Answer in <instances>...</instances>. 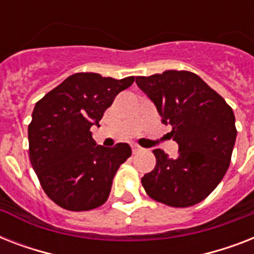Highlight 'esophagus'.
<instances>
[{"label": "esophagus", "mask_w": 254, "mask_h": 254, "mask_svg": "<svg viewBox=\"0 0 254 254\" xmlns=\"http://www.w3.org/2000/svg\"><path fill=\"white\" fill-rule=\"evenodd\" d=\"M131 151H133V154H137V153H139V151H142V147L138 146V145H135V143H133V145H131Z\"/></svg>", "instance_id": "1"}]
</instances>
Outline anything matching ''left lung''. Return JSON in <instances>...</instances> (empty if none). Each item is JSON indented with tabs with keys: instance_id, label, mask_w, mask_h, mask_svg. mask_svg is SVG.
Listing matches in <instances>:
<instances>
[{
	"instance_id": "8db88e82",
	"label": "left lung",
	"mask_w": 254,
	"mask_h": 254,
	"mask_svg": "<svg viewBox=\"0 0 254 254\" xmlns=\"http://www.w3.org/2000/svg\"><path fill=\"white\" fill-rule=\"evenodd\" d=\"M139 89L154 103L170 135L179 145L173 158L153 150L157 165L141 179L151 199L185 208L201 201L227 173L236 141L232 108L196 73L170 69L137 76Z\"/></svg>"
}]
</instances>
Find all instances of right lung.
I'll return each mask as SVG.
<instances>
[{"label": "right lung", "instance_id": "right-lung-1", "mask_svg": "<svg viewBox=\"0 0 254 254\" xmlns=\"http://www.w3.org/2000/svg\"><path fill=\"white\" fill-rule=\"evenodd\" d=\"M134 76L103 77L73 73L35 104L29 125V155L47 196L68 211H89L107 201L121 163L131 155L127 143L96 145L91 127Z\"/></svg>", "mask_w": 254, "mask_h": 254}]
</instances>
